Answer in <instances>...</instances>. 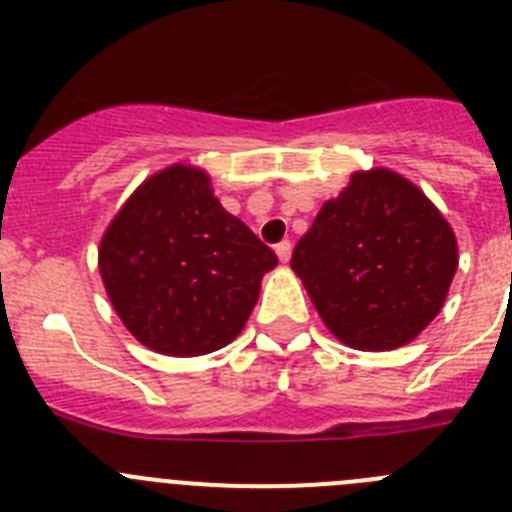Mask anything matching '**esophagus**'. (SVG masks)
<instances>
[{
    "label": "esophagus",
    "mask_w": 512,
    "mask_h": 512,
    "mask_svg": "<svg viewBox=\"0 0 512 512\" xmlns=\"http://www.w3.org/2000/svg\"><path fill=\"white\" fill-rule=\"evenodd\" d=\"M274 251H277L279 261H284V264H287V261H289V256H292V243H289V241H282V243H277V246H274Z\"/></svg>",
    "instance_id": "esophagus-1"
}]
</instances>
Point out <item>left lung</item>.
Masks as SVG:
<instances>
[{
  "label": "left lung",
  "instance_id": "left-lung-1",
  "mask_svg": "<svg viewBox=\"0 0 512 512\" xmlns=\"http://www.w3.org/2000/svg\"><path fill=\"white\" fill-rule=\"evenodd\" d=\"M292 269L333 336L387 351L413 341L443 307L456 238L408 179L361 171L297 241Z\"/></svg>",
  "mask_w": 512,
  "mask_h": 512
}]
</instances>
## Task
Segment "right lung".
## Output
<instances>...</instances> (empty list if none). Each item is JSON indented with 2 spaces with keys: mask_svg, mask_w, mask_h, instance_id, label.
<instances>
[{
  "mask_svg": "<svg viewBox=\"0 0 512 512\" xmlns=\"http://www.w3.org/2000/svg\"><path fill=\"white\" fill-rule=\"evenodd\" d=\"M277 253L212 197L205 171L171 166L125 202L99 246V271L125 328L166 356L233 341Z\"/></svg>",
  "mask_w": 512,
  "mask_h": 512,
  "instance_id": "obj_1",
  "label": "right lung"
}]
</instances>
